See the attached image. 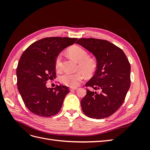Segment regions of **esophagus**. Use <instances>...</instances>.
Returning <instances> with one entry per match:
<instances>
[{
    "label": "esophagus",
    "instance_id": "esophagus-1",
    "mask_svg": "<svg viewBox=\"0 0 150 150\" xmlns=\"http://www.w3.org/2000/svg\"><path fill=\"white\" fill-rule=\"evenodd\" d=\"M77 89V88H71L70 89H69V90L71 91H74V90H76Z\"/></svg>",
    "mask_w": 150,
    "mask_h": 150
}]
</instances>
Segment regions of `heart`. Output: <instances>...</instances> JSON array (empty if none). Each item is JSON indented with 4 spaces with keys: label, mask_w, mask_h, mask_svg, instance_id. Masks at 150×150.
Returning a JSON list of instances; mask_svg holds the SVG:
<instances>
[{
    "label": "heart",
    "mask_w": 150,
    "mask_h": 150,
    "mask_svg": "<svg viewBox=\"0 0 150 150\" xmlns=\"http://www.w3.org/2000/svg\"><path fill=\"white\" fill-rule=\"evenodd\" d=\"M69 55L79 62V71L76 72H67L60 77L61 82L71 88H76L84 78V73L90 76L93 74L97 68V62L93 58L89 57L88 53L83 48L78 46L71 47L68 50ZM62 54H58L56 59V67L57 70H60L62 68Z\"/></svg>",
    "instance_id": "b5f03b06"
}]
</instances>
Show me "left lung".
Wrapping results in <instances>:
<instances>
[{"label": "left lung", "instance_id": "obj_1", "mask_svg": "<svg viewBox=\"0 0 150 150\" xmlns=\"http://www.w3.org/2000/svg\"><path fill=\"white\" fill-rule=\"evenodd\" d=\"M76 43L92 53L97 61L94 75L86 84L95 91L86 89L81 101L83 111L94 119L110 116L123 103L130 87L128 59L122 49L106 40L81 38Z\"/></svg>", "mask_w": 150, "mask_h": 150}]
</instances>
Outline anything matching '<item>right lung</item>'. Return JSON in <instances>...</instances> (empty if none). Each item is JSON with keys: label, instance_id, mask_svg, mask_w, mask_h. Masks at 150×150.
<instances>
[{"label": "right lung", "instance_id": "right-lung-1", "mask_svg": "<svg viewBox=\"0 0 150 150\" xmlns=\"http://www.w3.org/2000/svg\"><path fill=\"white\" fill-rule=\"evenodd\" d=\"M78 40L69 38H46L34 42L22 54L16 74L17 88L25 106L42 117L56 115L69 93L67 86L47 88L49 79L56 78V59L58 54Z\"/></svg>", "mask_w": 150, "mask_h": 150}]
</instances>
